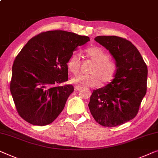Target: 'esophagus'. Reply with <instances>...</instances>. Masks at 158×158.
Masks as SVG:
<instances>
[{"label": "esophagus", "mask_w": 158, "mask_h": 158, "mask_svg": "<svg viewBox=\"0 0 158 158\" xmlns=\"http://www.w3.org/2000/svg\"><path fill=\"white\" fill-rule=\"evenodd\" d=\"M81 89H82V87H80V86H77V85L74 87V90H75V91L80 90H81Z\"/></svg>", "instance_id": "34e87169"}]
</instances>
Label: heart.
Masks as SVG:
<instances>
[{"instance_id":"1","label":"heart","mask_w":158,"mask_h":158,"mask_svg":"<svg viewBox=\"0 0 158 158\" xmlns=\"http://www.w3.org/2000/svg\"><path fill=\"white\" fill-rule=\"evenodd\" d=\"M88 58L95 63L91 68V75H81L73 77L71 82L80 87H96L100 83L106 85L113 81L116 71V64L109 58V55L99 47H90L85 50ZM81 56L73 52L68 58L66 63L67 69L73 75L79 73L81 68Z\"/></svg>"}]
</instances>
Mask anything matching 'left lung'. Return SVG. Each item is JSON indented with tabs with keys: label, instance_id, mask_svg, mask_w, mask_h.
Segmentation results:
<instances>
[{
	"label": "left lung",
	"instance_id": "left-lung-1",
	"mask_svg": "<svg viewBox=\"0 0 158 158\" xmlns=\"http://www.w3.org/2000/svg\"><path fill=\"white\" fill-rule=\"evenodd\" d=\"M95 40L109 51L115 60L113 81L93 90L89 109L104 127H116L135 117L147 91L148 67L137 48L115 35L97 36Z\"/></svg>",
	"mask_w": 158,
	"mask_h": 158
}]
</instances>
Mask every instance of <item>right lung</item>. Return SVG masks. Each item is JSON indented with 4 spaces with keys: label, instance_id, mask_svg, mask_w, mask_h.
I'll list each match as a JSON object with an SVG mask.
<instances>
[{
    "label": "right lung",
    "instance_id": "obj_1",
    "mask_svg": "<svg viewBox=\"0 0 158 158\" xmlns=\"http://www.w3.org/2000/svg\"><path fill=\"white\" fill-rule=\"evenodd\" d=\"M88 36L65 31H50L34 36L13 62L10 90L20 117L44 126L56 120L73 92L68 81L66 63Z\"/></svg>",
    "mask_w": 158,
    "mask_h": 158
}]
</instances>
